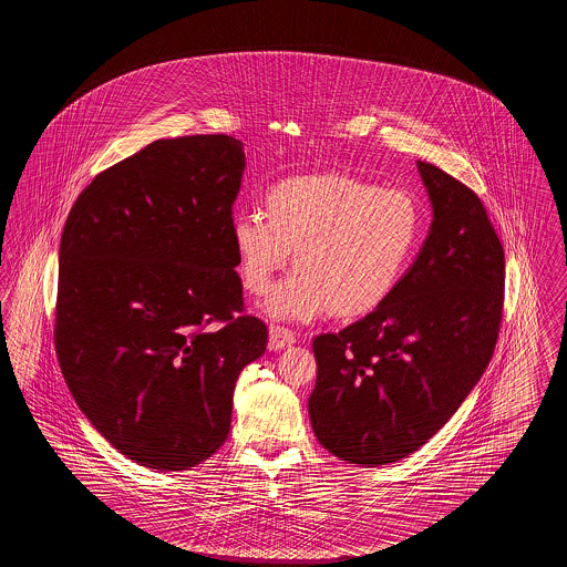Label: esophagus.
I'll return each mask as SVG.
<instances>
[{
	"mask_svg": "<svg viewBox=\"0 0 567 567\" xmlns=\"http://www.w3.org/2000/svg\"><path fill=\"white\" fill-rule=\"evenodd\" d=\"M296 342V333L289 327H280V324H271L270 340H268V349L270 351H282L287 347H291Z\"/></svg>",
	"mask_w": 567,
	"mask_h": 567,
	"instance_id": "1",
	"label": "esophagus"
}]
</instances>
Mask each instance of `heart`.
<instances>
[{"label": "heart", "instance_id": "b5f03b06", "mask_svg": "<svg viewBox=\"0 0 567 567\" xmlns=\"http://www.w3.org/2000/svg\"><path fill=\"white\" fill-rule=\"evenodd\" d=\"M425 236V210L405 189H382L344 174L278 183L264 213L231 220L243 285L266 296L296 250L297 270L276 285L266 312L310 323L324 312L370 315L395 291Z\"/></svg>", "mask_w": 567, "mask_h": 567}]
</instances>
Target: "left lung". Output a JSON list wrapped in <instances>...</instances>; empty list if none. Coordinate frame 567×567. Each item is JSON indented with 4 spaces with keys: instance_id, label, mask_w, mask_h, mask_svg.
I'll return each instance as SVG.
<instances>
[{
    "instance_id": "obj_1",
    "label": "left lung",
    "mask_w": 567,
    "mask_h": 567,
    "mask_svg": "<svg viewBox=\"0 0 567 567\" xmlns=\"http://www.w3.org/2000/svg\"><path fill=\"white\" fill-rule=\"evenodd\" d=\"M432 199L427 240L389 299L312 342L317 440L378 467L419 451L483 377L504 308V248L481 197L416 162Z\"/></svg>"
}]
</instances>
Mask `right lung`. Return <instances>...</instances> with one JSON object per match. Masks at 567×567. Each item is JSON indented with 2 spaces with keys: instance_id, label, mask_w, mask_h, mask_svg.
<instances>
[{
  "instance_id": "right-lung-1",
  "label": "right lung",
  "mask_w": 567,
  "mask_h": 567,
  "mask_svg": "<svg viewBox=\"0 0 567 567\" xmlns=\"http://www.w3.org/2000/svg\"><path fill=\"white\" fill-rule=\"evenodd\" d=\"M243 142L155 140L97 174L59 246L54 349L76 404L144 467L189 470L231 425L236 380L268 344L244 315L231 243Z\"/></svg>"
}]
</instances>
